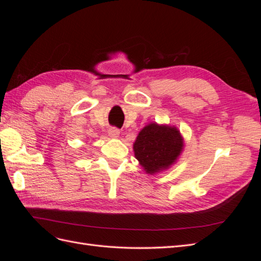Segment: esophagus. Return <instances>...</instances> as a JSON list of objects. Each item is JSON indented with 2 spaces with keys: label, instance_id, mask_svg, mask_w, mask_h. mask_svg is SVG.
I'll list each match as a JSON object with an SVG mask.
<instances>
[{
  "label": "esophagus",
  "instance_id": "1",
  "mask_svg": "<svg viewBox=\"0 0 261 261\" xmlns=\"http://www.w3.org/2000/svg\"><path fill=\"white\" fill-rule=\"evenodd\" d=\"M108 133H109V135L111 136V137L116 138V137H118V135H120V129L116 128V127H110Z\"/></svg>",
  "mask_w": 261,
  "mask_h": 261
}]
</instances>
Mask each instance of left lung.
<instances>
[{"label": "left lung", "mask_w": 261, "mask_h": 261, "mask_svg": "<svg viewBox=\"0 0 261 261\" xmlns=\"http://www.w3.org/2000/svg\"><path fill=\"white\" fill-rule=\"evenodd\" d=\"M183 149V139L175 127L149 124L140 130L134 144L136 159L147 173L169 168Z\"/></svg>", "instance_id": "8db88e82"}]
</instances>
